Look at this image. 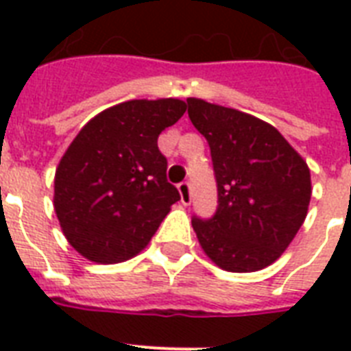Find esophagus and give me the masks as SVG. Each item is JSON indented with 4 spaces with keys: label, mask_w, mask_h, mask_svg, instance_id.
I'll return each instance as SVG.
<instances>
[{
    "label": "esophagus",
    "mask_w": 351,
    "mask_h": 351,
    "mask_svg": "<svg viewBox=\"0 0 351 351\" xmlns=\"http://www.w3.org/2000/svg\"><path fill=\"white\" fill-rule=\"evenodd\" d=\"M178 193H180V202L184 204V206H189L193 200L189 182H180V184H178Z\"/></svg>",
    "instance_id": "1"
}]
</instances>
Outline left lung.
Returning <instances> with one entry per match:
<instances>
[{
    "label": "left lung",
    "instance_id": "left-lung-1",
    "mask_svg": "<svg viewBox=\"0 0 351 351\" xmlns=\"http://www.w3.org/2000/svg\"><path fill=\"white\" fill-rule=\"evenodd\" d=\"M187 114L209 143L219 206L193 217L206 255L226 271L250 273L282 255L304 222L310 169L266 121L230 107L187 98Z\"/></svg>",
    "mask_w": 351,
    "mask_h": 351
}]
</instances>
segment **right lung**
I'll return each instance as SVG.
<instances>
[{"label":"right lung","instance_id":"right-lung-1","mask_svg":"<svg viewBox=\"0 0 351 351\" xmlns=\"http://www.w3.org/2000/svg\"><path fill=\"white\" fill-rule=\"evenodd\" d=\"M175 98L131 100L87 121L63 154L54 209L69 244L98 264L138 255L180 193L167 182L158 134L180 120Z\"/></svg>","mask_w":351,"mask_h":351}]
</instances>
